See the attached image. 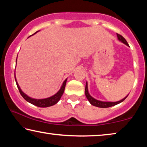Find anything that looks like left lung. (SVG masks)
<instances>
[{
  "instance_id": "obj_1",
  "label": "left lung",
  "mask_w": 147,
  "mask_h": 147,
  "mask_svg": "<svg viewBox=\"0 0 147 147\" xmlns=\"http://www.w3.org/2000/svg\"><path fill=\"white\" fill-rule=\"evenodd\" d=\"M117 38L120 41H121L122 43H123L124 44H125L126 45H127L129 47L128 45V43H127V41L125 39H124L123 36H121L120 34H117ZM85 94H86V96L87 98H88V100H89V102L91 104V105H93L94 106H96V107H98V108H109V107H111V106H113L115 105H117V104H118L119 103L122 102L124 101L125 100L126 98L127 97L128 95L125 96L124 98L122 99V100L117 101V102H104V101H100V100H96V99L94 98L93 97H92V96L90 95V94L89 93V91H88V82H86V89H85Z\"/></svg>"
}]
</instances>
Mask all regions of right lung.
<instances>
[{"mask_svg":"<svg viewBox=\"0 0 147 147\" xmlns=\"http://www.w3.org/2000/svg\"><path fill=\"white\" fill-rule=\"evenodd\" d=\"M38 32H39V31H38ZM38 32H35L33 35L36 34ZM16 63H17V59H16ZM67 79V78H66L65 80V81L63 82V84L61 85L60 89H59V90L55 94H54L53 96H50V97H49V98H43V99H36V98H32L31 97H30V96H28L27 94H26L24 93V92H23V91L21 90V89L20 88L18 83H17V79L16 77V73H15V80H16L17 86L19 89V91L20 92V93H21V96H23V97L25 99L27 102H30V104H33V105L40 107V108H47V107L52 106L54 105V104H56L59 100H60L62 94H63V92H64L65 88Z\"/></svg>","mask_w":147,"mask_h":147,"instance_id":"1","label":"right lung"}]
</instances>
